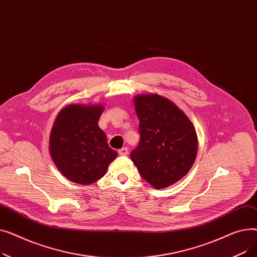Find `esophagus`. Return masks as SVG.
I'll list each match as a JSON object with an SVG mask.
<instances>
[{"label":"esophagus","mask_w":257,"mask_h":257,"mask_svg":"<svg viewBox=\"0 0 257 257\" xmlns=\"http://www.w3.org/2000/svg\"><path fill=\"white\" fill-rule=\"evenodd\" d=\"M119 155H127L128 154V149L127 148H121L120 150H118Z\"/></svg>","instance_id":"obj_1"}]
</instances>
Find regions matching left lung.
I'll list each match as a JSON object with an SVG mask.
<instances>
[{
	"instance_id": "1",
	"label": "left lung",
	"mask_w": 257,
	"mask_h": 257,
	"mask_svg": "<svg viewBox=\"0 0 257 257\" xmlns=\"http://www.w3.org/2000/svg\"><path fill=\"white\" fill-rule=\"evenodd\" d=\"M133 103L141 141L131 160L152 187L176 183L196 160L198 137L193 123L176 104L157 93L139 94Z\"/></svg>"
}]
</instances>
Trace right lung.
I'll list each match as a JSON object with an SVG mask.
<instances>
[{
  "instance_id": "1",
  "label": "right lung",
  "mask_w": 257,
  "mask_h": 257,
  "mask_svg": "<svg viewBox=\"0 0 257 257\" xmlns=\"http://www.w3.org/2000/svg\"><path fill=\"white\" fill-rule=\"evenodd\" d=\"M103 111L102 104H70L54 120L50 155L60 173L72 182L89 185L98 181L117 156L98 125Z\"/></svg>"
}]
</instances>
